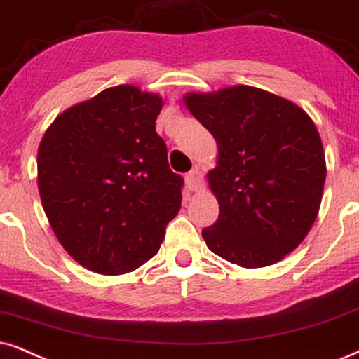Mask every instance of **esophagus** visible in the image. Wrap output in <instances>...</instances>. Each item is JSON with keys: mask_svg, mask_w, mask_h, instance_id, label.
<instances>
[{"mask_svg": "<svg viewBox=\"0 0 359 359\" xmlns=\"http://www.w3.org/2000/svg\"><path fill=\"white\" fill-rule=\"evenodd\" d=\"M185 182H187L190 190H201L203 187V175L198 169L190 170L187 175H185Z\"/></svg>", "mask_w": 359, "mask_h": 359, "instance_id": "esophagus-1", "label": "esophagus"}]
</instances>
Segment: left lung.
Segmentation results:
<instances>
[{"instance_id":"1","label":"left lung","mask_w":359,"mask_h":359,"mask_svg":"<svg viewBox=\"0 0 359 359\" xmlns=\"http://www.w3.org/2000/svg\"><path fill=\"white\" fill-rule=\"evenodd\" d=\"M184 104L219 147L207 179L220 213L202 230L207 247L243 269L283 260L310 232L323 197L326 161L315 122L252 86L189 93Z\"/></svg>"}]
</instances>
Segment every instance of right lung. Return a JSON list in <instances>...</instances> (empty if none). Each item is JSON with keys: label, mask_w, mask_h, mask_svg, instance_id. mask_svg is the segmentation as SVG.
<instances>
[{"label": "right lung", "mask_w": 359, "mask_h": 359, "mask_svg": "<svg viewBox=\"0 0 359 359\" xmlns=\"http://www.w3.org/2000/svg\"><path fill=\"white\" fill-rule=\"evenodd\" d=\"M164 99L130 84L74 104L38 149V189L49 225L79 265L129 273L156 255L182 202V177L156 133Z\"/></svg>", "instance_id": "obj_1"}]
</instances>
